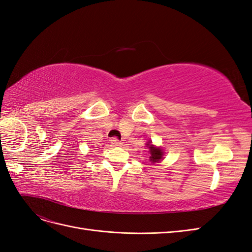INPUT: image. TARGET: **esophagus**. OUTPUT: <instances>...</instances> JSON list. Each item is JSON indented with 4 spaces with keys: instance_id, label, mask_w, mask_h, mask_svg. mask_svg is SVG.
Returning <instances> with one entry per match:
<instances>
[{
    "instance_id": "34e87169",
    "label": "esophagus",
    "mask_w": 252,
    "mask_h": 252,
    "mask_svg": "<svg viewBox=\"0 0 252 252\" xmlns=\"http://www.w3.org/2000/svg\"><path fill=\"white\" fill-rule=\"evenodd\" d=\"M110 143H111V145L112 146H121V141L120 140H118L117 138H112L111 140H110Z\"/></svg>"
}]
</instances>
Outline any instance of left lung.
Instances as JSON below:
<instances>
[{
	"label": "left lung",
	"instance_id": "8db88e82",
	"mask_svg": "<svg viewBox=\"0 0 252 252\" xmlns=\"http://www.w3.org/2000/svg\"><path fill=\"white\" fill-rule=\"evenodd\" d=\"M146 147L149 149V161L152 163H159L163 160V156H164V152L161 147H157L153 145L152 141H148L146 143Z\"/></svg>",
	"mask_w": 252,
	"mask_h": 252
}]
</instances>
